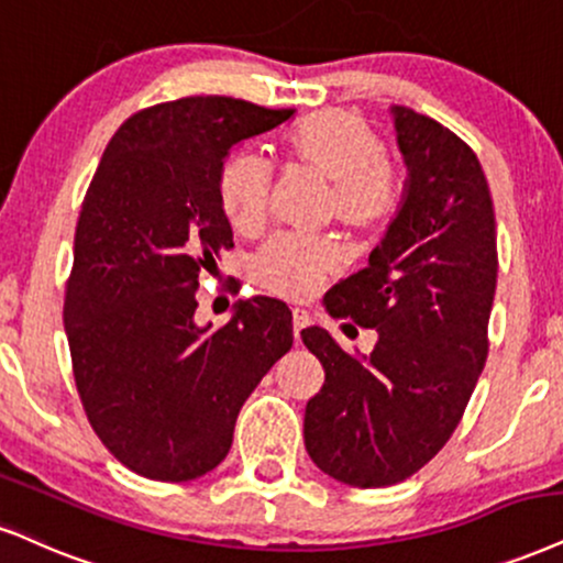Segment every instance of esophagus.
Segmentation results:
<instances>
[{
    "label": "esophagus",
    "mask_w": 563,
    "mask_h": 563,
    "mask_svg": "<svg viewBox=\"0 0 563 563\" xmlns=\"http://www.w3.org/2000/svg\"><path fill=\"white\" fill-rule=\"evenodd\" d=\"M305 325H310V316L305 313V310L295 308V310H292V329H295V339H297V342H300V331L305 329Z\"/></svg>",
    "instance_id": "34e87169"
}]
</instances>
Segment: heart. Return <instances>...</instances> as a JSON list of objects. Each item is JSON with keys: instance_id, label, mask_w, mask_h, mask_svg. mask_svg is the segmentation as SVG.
<instances>
[{"instance_id": "heart-1", "label": "heart", "mask_w": 563, "mask_h": 563, "mask_svg": "<svg viewBox=\"0 0 563 563\" xmlns=\"http://www.w3.org/2000/svg\"><path fill=\"white\" fill-rule=\"evenodd\" d=\"M289 164L329 183L325 213L350 232H376L397 213L399 175L384 158V141L355 112L329 109L305 117L282 137ZM219 198L240 234L266 224L271 169L261 156H229L219 175ZM339 266L331 242L279 234L253 261V279L266 292L305 300Z\"/></svg>"}]
</instances>
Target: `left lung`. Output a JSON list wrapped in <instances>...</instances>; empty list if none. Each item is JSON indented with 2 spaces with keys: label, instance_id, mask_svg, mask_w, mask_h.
<instances>
[{
  "label": "left lung",
  "instance_id": "8db88e82",
  "mask_svg": "<svg viewBox=\"0 0 563 563\" xmlns=\"http://www.w3.org/2000/svg\"><path fill=\"white\" fill-rule=\"evenodd\" d=\"M405 198L367 266L325 295L334 318L378 331L352 357L325 329H302L325 380L305 407V449L355 488L407 481L460 426L488 357L498 253L488 179L441 122L391 107Z\"/></svg>",
  "mask_w": 563,
  "mask_h": 563
}]
</instances>
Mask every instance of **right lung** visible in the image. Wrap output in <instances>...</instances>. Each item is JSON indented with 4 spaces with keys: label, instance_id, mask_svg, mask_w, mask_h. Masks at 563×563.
<instances>
[{
    "label": "right lung",
    "instance_id": "1",
    "mask_svg": "<svg viewBox=\"0 0 563 563\" xmlns=\"http://www.w3.org/2000/svg\"><path fill=\"white\" fill-rule=\"evenodd\" d=\"M292 109L187 96L122 122L82 198L65 331L90 428L133 473L185 483L229 454L234 422L292 346L276 297L196 323L198 279L234 247L219 175L234 145Z\"/></svg>",
    "mask_w": 563,
    "mask_h": 563
}]
</instances>
